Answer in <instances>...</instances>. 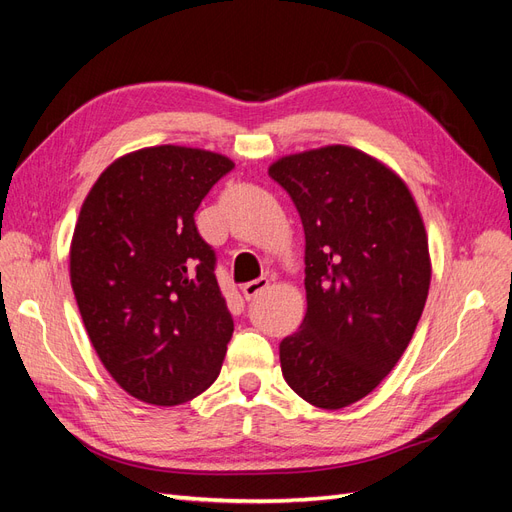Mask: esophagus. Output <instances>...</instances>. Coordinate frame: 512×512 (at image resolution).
Returning <instances> with one entry per match:
<instances>
[{"label": "esophagus", "mask_w": 512, "mask_h": 512, "mask_svg": "<svg viewBox=\"0 0 512 512\" xmlns=\"http://www.w3.org/2000/svg\"><path fill=\"white\" fill-rule=\"evenodd\" d=\"M267 288H269V280H267V277H258V280H254V282L243 284V286H241V292H243V297H245L247 301H252L254 297H258V294H260L262 290H267Z\"/></svg>", "instance_id": "1"}]
</instances>
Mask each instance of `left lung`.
Listing matches in <instances>:
<instances>
[{"instance_id": "1", "label": "left lung", "mask_w": 512, "mask_h": 512, "mask_svg": "<svg viewBox=\"0 0 512 512\" xmlns=\"http://www.w3.org/2000/svg\"><path fill=\"white\" fill-rule=\"evenodd\" d=\"M305 230L307 309L280 344L282 374L307 404L339 410L369 395L406 352L431 282L427 230L393 168L348 145L269 166Z\"/></svg>"}]
</instances>
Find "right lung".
<instances>
[{
  "label": "right lung",
  "instance_id": "1",
  "mask_svg": "<svg viewBox=\"0 0 512 512\" xmlns=\"http://www.w3.org/2000/svg\"><path fill=\"white\" fill-rule=\"evenodd\" d=\"M232 168L207 149H138L106 166L76 220L70 282L91 346L145 404H185L220 376L235 324L194 213Z\"/></svg>",
  "mask_w": 512,
  "mask_h": 512
}]
</instances>
